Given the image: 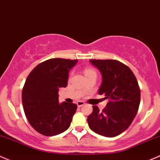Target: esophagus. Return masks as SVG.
<instances>
[{"mask_svg":"<svg viewBox=\"0 0 160 160\" xmlns=\"http://www.w3.org/2000/svg\"><path fill=\"white\" fill-rule=\"evenodd\" d=\"M85 102H84V101H80V100H79V101H78V102H77V103H76L77 106H78V107H82V106H83V105H85Z\"/></svg>","mask_w":160,"mask_h":160,"instance_id":"esophagus-1","label":"esophagus"}]
</instances>
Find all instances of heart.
Segmentation results:
<instances>
[{
    "mask_svg": "<svg viewBox=\"0 0 160 160\" xmlns=\"http://www.w3.org/2000/svg\"><path fill=\"white\" fill-rule=\"evenodd\" d=\"M92 72H94V71L93 70V69H86L85 70V75L86 74H88V73Z\"/></svg>",
    "mask_w": 160,
    "mask_h": 160,
    "instance_id": "1",
    "label": "heart"
}]
</instances>
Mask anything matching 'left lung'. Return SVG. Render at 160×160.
<instances>
[{
  "label": "left lung",
  "instance_id": "left-lung-1",
  "mask_svg": "<svg viewBox=\"0 0 160 160\" xmlns=\"http://www.w3.org/2000/svg\"><path fill=\"white\" fill-rule=\"evenodd\" d=\"M99 69L102 83L98 94L109 101L102 111L93 106L88 117L89 128L104 137L113 138L130 126L141 101V90L132 71L122 62L115 60H90Z\"/></svg>",
  "mask_w": 160,
  "mask_h": 160
}]
</instances>
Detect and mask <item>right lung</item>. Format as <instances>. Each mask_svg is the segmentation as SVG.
Instances as JSON below:
<instances>
[{
    "instance_id": "obj_1",
    "label": "right lung",
    "mask_w": 160,
    "mask_h": 160,
    "mask_svg": "<svg viewBox=\"0 0 160 160\" xmlns=\"http://www.w3.org/2000/svg\"><path fill=\"white\" fill-rule=\"evenodd\" d=\"M77 62L50 59L38 64L27 77L22 92L23 109L28 122L40 134L54 136L70 126L77 105L59 103L58 91L67 86L69 72Z\"/></svg>"
}]
</instances>
